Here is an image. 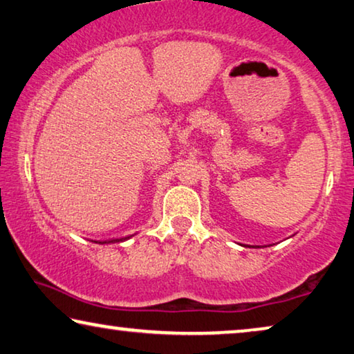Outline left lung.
I'll return each instance as SVG.
<instances>
[{
  "mask_svg": "<svg viewBox=\"0 0 354 354\" xmlns=\"http://www.w3.org/2000/svg\"><path fill=\"white\" fill-rule=\"evenodd\" d=\"M254 248H261V246H254Z\"/></svg>",
  "mask_w": 354,
  "mask_h": 354,
  "instance_id": "left-lung-1",
  "label": "left lung"
}]
</instances>
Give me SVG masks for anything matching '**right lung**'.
I'll return each mask as SVG.
<instances>
[{
  "label": "right lung",
  "mask_w": 354,
  "mask_h": 354,
  "mask_svg": "<svg viewBox=\"0 0 354 354\" xmlns=\"http://www.w3.org/2000/svg\"><path fill=\"white\" fill-rule=\"evenodd\" d=\"M131 236H133V235H130V236H124V239H115V240H104V241H95V243H100V245H108V243H120V241H125V240H129V239H131Z\"/></svg>",
  "instance_id": "1"
}]
</instances>
